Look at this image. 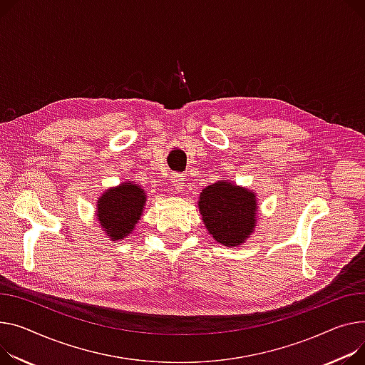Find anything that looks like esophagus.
<instances>
[{
  "label": "esophagus",
  "mask_w": 365,
  "mask_h": 365,
  "mask_svg": "<svg viewBox=\"0 0 365 365\" xmlns=\"http://www.w3.org/2000/svg\"><path fill=\"white\" fill-rule=\"evenodd\" d=\"M170 182H172V186L176 192L182 190L183 186H185V176L180 175V173H172V176H170Z\"/></svg>",
  "instance_id": "34e87169"
}]
</instances>
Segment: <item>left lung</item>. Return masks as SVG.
Here are the masks:
<instances>
[{"label": "left lung", "mask_w": 365, "mask_h": 365, "mask_svg": "<svg viewBox=\"0 0 365 365\" xmlns=\"http://www.w3.org/2000/svg\"><path fill=\"white\" fill-rule=\"evenodd\" d=\"M198 205L210 235L218 244L237 247L254 230L255 195L244 187L217 182L202 190Z\"/></svg>", "instance_id": "8db88e82"}]
</instances>
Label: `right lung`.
<instances>
[{
    "mask_svg": "<svg viewBox=\"0 0 365 365\" xmlns=\"http://www.w3.org/2000/svg\"><path fill=\"white\" fill-rule=\"evenodd\" d=\"M145 193L136 185L123 183L98 200V222L111 240L126 237L135 227L145 204Z\"/></svg>",
    "mask_w": 365,
    "mask_h": 365,
    "instance_id": "obj_1",
    "label": "right lung"
}]
</instances>
